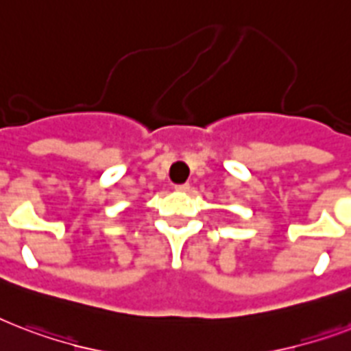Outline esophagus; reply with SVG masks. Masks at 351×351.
I'll list each match as a JSON object with an SVG mask.
<instances>
[{
  "instance_id": "1",
  "label": "esophagus",
  "mask_w": 351,
  "mask_h": 351,
  "mask_svg": "<svg viewBox=\"0 0 351 351\" xmlns=\"http://www.w3.org/2000/svg\"><path fill=\"white\" fill-rule=\"evenodd\" d=\"M176 190H178V192H189V190H190V184H189V183L176 184Z\"/></svg>"
}]
</instances>
